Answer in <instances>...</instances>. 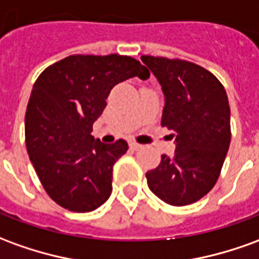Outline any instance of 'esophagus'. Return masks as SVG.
Returning <instances> with one entry per match:
<instances>
[{
    "label": "esophagus",
    "instance_id": "obj_1",
    "mask_svg": "<svg viewBox=\"0 0 259 259\" xmlns=\"http://www.w3.org/2000/svg\"><path fill=\"white\" fill-rule=\"evenodd\" d=\"M130 147L133 148V150H140V148H143L142 144H139V143H130Z\"/></svg>",
    "mask_w": 259,
    "mask_h": 259
}]
</instances>
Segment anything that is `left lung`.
I'll return each instance as SVG.
<instances>
[{"label":"left lung","mask_w":259,"mask_h":259,"mask_svg":"<svg viewBox=\"0 0 259 259\" xmlns=\"http://www.w3.org/2000/svg\"><path fill=\"white\" fill-rule=\"evenodd\" d=\"M142 61L164 94L161 126L175 133V153L161 155L160 165L146 174L148 188L168 205H191L214 186L229 151L227 94L198 64L153 56H142Z\"/></svg>","instance_id":"1"}]
</instances>
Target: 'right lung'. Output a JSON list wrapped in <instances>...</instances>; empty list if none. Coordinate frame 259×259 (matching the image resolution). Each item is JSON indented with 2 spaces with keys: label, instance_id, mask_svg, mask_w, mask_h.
Returning <instances> with one entry per match:
<instances>
[{
  "label": "right lung",
  "instance_id": "obj_1",
  "mask_svg": "<svg viewBox=\"0 0 259 259\" xmlns=\"http://www.w3.org/2000/svg\"><path fill=\"white\" fill-rule=\"evenodd\" d=\"M148 75L129 56L77 54L48 67L36 79L25 116L26 148L41 185L57 205L85 213L111 196L113 164L127 151V143L95 140L92 124L113 87Z\"/></svg>",
  "mask_w": 259,
  "mask_h": 259
}]
</instances>
